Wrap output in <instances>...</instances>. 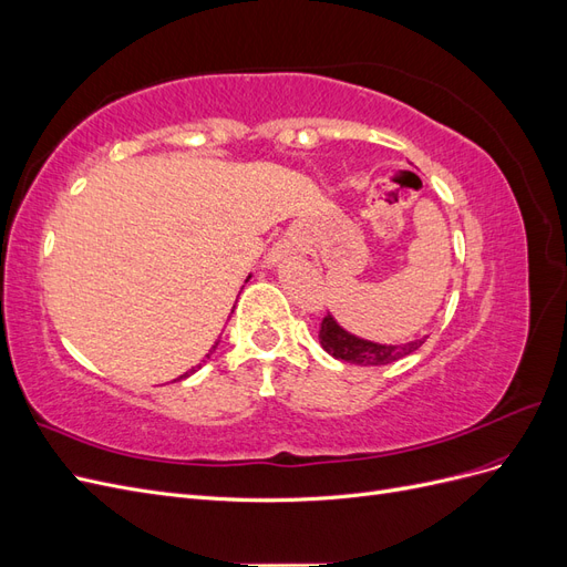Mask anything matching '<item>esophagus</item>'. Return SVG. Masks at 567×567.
<instances>
[{
  "label": "esophagus",
  "mask_w": 567,
  "mask_h": 567,
  "mask_svg": "<svg viewBox=\"0 0 567 567\" xmlns=\"http://www.w3.org/2000/svg\"><path fill=\"white\" fill-rule=\"evenodd\" d=\"M286 255H288V248H286V246H277V248H274V252L269 255V262H271V265L279 262V260H284Z\"/></svg>",
  "instance_id": "34e87169"
}]
</instances>
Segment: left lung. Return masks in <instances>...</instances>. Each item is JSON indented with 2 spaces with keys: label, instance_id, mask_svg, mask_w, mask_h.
<instances>
[{
  "label": "left lung",
  "instance_id": "8db88e82",
  "mask_svg": "<svg viewBox=\"0 0 567 567\" xmlns=\"http://www.w3.org/2000/svg\"><path fill=\"white\" fill-rule=\"evenodd\" d=\"M319 342L326 352L340 359V362L357 364V367H385V364L398 362V359L411 352H416L425 342V338L409 340V342H402V346H383V342H373V340L352 336L350 331L342 329L331 315H326L321 319Z\"/></svg>",
  "mask_w": 567,
  "mask_h": 567
}]
</instances>
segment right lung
I'll return each mask as SVG.
<instances>
[{
	"label": "right lung",
	"instance_id": "add662e5",
	"mask_svg": "<svg viewBox=\"0 0 567 567\" xmlns=\"http://www.w3.org/2000/svg\"><path fill=\"white\" fill-rule=\"evenodd\" d=\"M248 279H250V277H248ZM248 279H246V281H248ZM217 346H219V340H217V342H215V346H213V350H210V352H208V354H205V357H208V359H210V354H213V352H215V350H217ZM196 369H200V367H196ZM196 369H192V371H186V373H184V375H179V379H177V381H182V379H186V375H192V373H194V371H196Z\"/></svg>",
	"mask_w": 567,
	"mask_h": 567
}]
</instances>
